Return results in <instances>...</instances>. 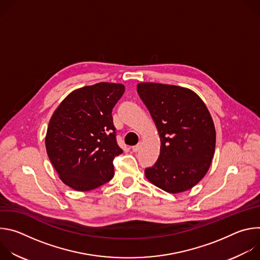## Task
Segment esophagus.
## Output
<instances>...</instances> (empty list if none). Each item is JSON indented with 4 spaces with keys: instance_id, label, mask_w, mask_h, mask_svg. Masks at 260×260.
<instances>
[{
    "instance_id": "1",
    "label": "esophagus",
    "mask_w": 260,
    "mask_h": 260,
    "mask_svg": "<svg viewBox=\"0 0 260 260\" xmlns=\"http://www.w3.org/2000/svg\"><path fill=\"white\" fill-rule=\"evenodd\" d=\"M141 147H142V144H141V143H139V144H137L136 146H134V147L132 148V149H133V151H134V152H138V151H140Z\"/></svg>"
}]
</instances>
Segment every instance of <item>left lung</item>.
Returning <instances> with one entry per match:
<instances>
[{"label": "left lung", "instance_id": "obj_1", "mask_svg": "<svg viewBox=\"0 0 260 260\" xmlns=\"http://www.w3.org/2000/svg\"><path fill=\"white\" fill-rule=\"evenodd\" d=\"M137 91L156 125L158 159L145 169L147 180L158 188L180 193L191 189L210 169L216 131L209 110L191 89L141 82Z\"/></svg>", "mask_w": 260, "mask_h": 260}]
</instances>
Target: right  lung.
Wrapping results in <instances>:
<instances>
[{"instance_id":"obj_1","label":"right lung","mask_w":260,"mask_h":260,"mask_svg":"<svg viewBox=\"0 0 260 260\" xmlns=\"http://www.w3.org/2000/svg\"><path fill=\"white\" fill-rule=\"evenodd\" d=\"M121 83L100 82L73 90L53 112L45 137L47 155L67 186L88 191L114 176L116 143L112 109L124 93Z\"/></svg>"}]
</instances>
